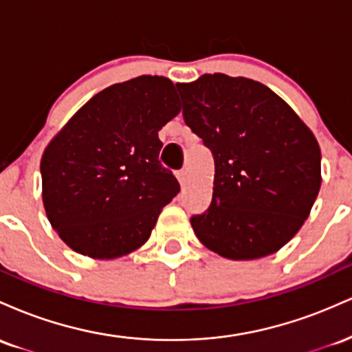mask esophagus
<instances>
[{"mask_svg":"<svg viewBox=\"0 0 352 352\" xmlns=\"http://www.w3.org/2000/svg\"><path fill=\"white\" fill-rule=\"evenodd\" d=\"M177 179H179L180 185H184L185 182H187V172H185V170H179V172H177Z\"/></svg>","mask_w":352,"mask_h":352,"instance_id":"1","label":"esophagus"}]
</instances>
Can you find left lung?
I'll use <instances>...</instances> for the list:
<instances>
[{
	"instance_id": "left-lung-1",
	"label": "left lung",
	"mask_w": 352,
	"mask_h": 352,
	"mask_svg": "<svg viewBox=\"0 0 352 352\" xmlns=\"http://www.w3.org/2000/svg\"><path fill=\"white\" fill-rule=\"evenodd\" d=\"M185 124L215 160L212 204L190 218L208 250L256 260L288 243L321 187V151L296 112L246 78L204 74L177 84Z\"/></svg>"
}]
</instances>
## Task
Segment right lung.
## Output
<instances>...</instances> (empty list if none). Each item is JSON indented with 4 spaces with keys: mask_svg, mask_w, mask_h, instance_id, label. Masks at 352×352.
Instances as JSON below:
<instances>
[{
    "mask_svg": "<svg viewBox=\"0 0 352 352\" xmlns=\"http://www.w3.org/2000/svg\"><path fill=\"white\" fill-rule=\"evenodd\" d=\"M179 112L170 79L139 76L96 94L51 140L41 159L43 204L69 248L111 260L148 240L180 192L159 162V131Z\"/></svg>",
    "mask_w": 352,
    "mask_h": 352,
    "instance_id": "obj_1",
    "label": "right lung"
}]
</instances>
